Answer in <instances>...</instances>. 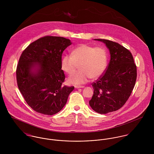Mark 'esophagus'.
<instances>
[{
  "mask_svg": "<svg viewBox=\"0 0 154 154\" xmlns=\"http://www.w3.org/2000/svg\"><path fill=\"white\" fill-rule=\"evenodd\" d=\"M75 88L78 89V88H84V86H75Z\"/></svg>",
  "mask_w": 154,
  "mask_h": 154,
  "instance_id": "esophagus-1",
  "label": "esophagus"
}]
</instances>
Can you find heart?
<instances>
[{"instance_id": "obj_1", "label": "heart", "mask_w": 154, "mask_h": 154, "mask_svg": "<svg viewBox=\"0 0 154 154\" xmlns=\"http://www.w3.org/2000/svg\"><path fill=\"white\" fill-rule=\"evenodd\" d=\"M71 54L65 55L62 58V69L68 75H71L80 64V71L70 76L68 79L70 84L81 85L87 82L90 78L97 79L106 69L107 53L102 47L80 44L72 50Z\"/></svg>"}]
</instances>
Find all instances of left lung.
Wrapping results in <instances>:
<instances>
[{
    "mask_svg": "<svg viewBox=\"0 0 154 154\" xmlns=\"http://www.w3.org/2000/svg\"><path fill=\"white\" fill-rule=\"evenodd\" d=\"M110 60L106 72L93 82L94 94L89 101L95 112L107 114L120 109L129 98L135 85L137 71L132 53L120 44L105 39Z\"/></svg>",
    "mask_w": 154,
    "mask_h": 154,
    "instance_id": "left-lung-1",
    "label": "left lung"
}]
</instances>
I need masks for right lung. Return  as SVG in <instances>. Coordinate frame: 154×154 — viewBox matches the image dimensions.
<instances>
[{"label": "right lung", "mask_w": 154, "mask_h": 154, "mask_svg": "<svg viewBox=\"0 0 154 154\" xmlns=\"http://www.w3.org/2000/svg\"><path fill=\"white\" fill-rule=\"evenodd\" d=\"M72 44L64 37L45 36L22 52L17 68L18 87L28 105L45 115H53L65 106L74 87L63 86L62 55Z\"/></svg>", "instance_id": "add662e5"}]
</instances>
